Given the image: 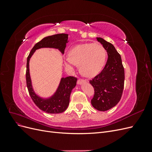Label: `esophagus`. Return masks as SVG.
Segmentation results:
<instances>
[{
	"label": "esophagus",
	"instance_id": "esophagus-1",
	"mask_svg": "<svg viewBox=\"0 0 152 152\" xmlns=\"http://www.w3.org/2000/svg\"><path fill=\"white\" fill-rule=\"evenodd\" d=\"M86 82V80H84V79H79V80H77V84L80 85V84H82L84 83V82Z\"/></svg>",
	"mask_w": 152,
	"mask_h": 152
}]
</instances>
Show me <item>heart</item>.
<instances>
[{
  "label": "heart",
  "mask_w": 152,
  "mask_h": 152,
  "mask_svg": "<svg viewBox=\"0 0 152 152\" xmlns=\"http://www.w3.org/2000/svg\"><path fill=\"white\" fill-rule=\"evenodd\" d=\"M107 53L102 45L87 43L75 45L68 53L65 65L70 68L80 65L81 73L86 77H93L102 70Z\"/></svg>",
  "instance_id": "heart-1"
}]
</instances>
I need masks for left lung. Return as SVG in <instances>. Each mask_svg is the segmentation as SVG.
I'll return each instance as SVG.
<instances>
[{"label":"left lung","instance_id":"left-lung-1","mask_svg":"<svg viewBox=\"0 0 152 152\" xmlns=\"http://www.w3.org/2000/svg\"><path fill=\"white\" fill-rule=\"evenodd\" d=\"M108 54V59L103 70L89 83L94 88L91 99L93 107L104 112L114 107L121 100L124 86V68L121 55L113 45L101 37H96Z\"/></svg>","mask_w":152,"mask_h":152}]
</instances>
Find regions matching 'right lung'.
<instances>
[{
  "label": "right lung",
  "instance_id": "1",
  "mask_svg": "<svg viewBox=\"0 0 152 152\" xmlns=\"http://www.w3.org/2000/svg\"><path fill=\"white\" fill-rule=\"evenodd\" d=\"M68 35L65 34L46 37L34 45L27 58L26 80L30 96L37 107L48 113H60L65 111L70 102L71 92L77 84V79L71 76L62 77L56 92L51 96L47 98H41L35 93L32 86L29 68L30 59L35 50L40 48L56 49L63 54L66 44L68 42Z\"/></svg>",
  "mask_w": 152,
  "mask_h": 152
}]
</instances>
